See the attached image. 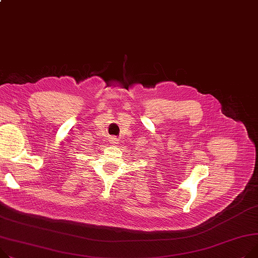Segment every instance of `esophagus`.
<instances>
[{
	"instance_id": "esophagus-1",
	"label": "esophagus",
	"mask_w": 258,
	"mask_h": 258,
	"mask_svg": "<svg viewBox=\"0 0 258 258\" xmlns=\"http://www.w3.org/2000/svg\"><path fill=\"white\" fill-rule=\"evenodd\" d=\"M110 142H111L112 144H117V143H118V140H117L116 137H111V138H110Z\"/></svg>"
}]
</instances>
